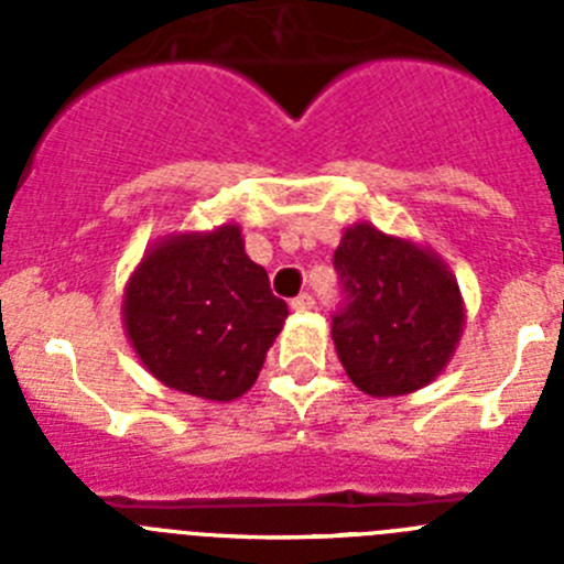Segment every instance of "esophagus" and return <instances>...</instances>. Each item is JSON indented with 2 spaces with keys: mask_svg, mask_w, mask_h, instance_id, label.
Returning <instances> with one entry per match:
<instances>
[{
  "mask_svg": "<svg viewBox=\"0 0 564 564\" xmlns=\"http://www.w3.org/2000/svg\"><path fill=\"white\" fill-rule=\"evenodd\" d=\"M291 307H293V311H296V313H307V311H313V307H316V302H313L311 293H302V296L293 299Z\"/></svg>",
  "mask_w": 564,
  "mask_h": 564,
  "instance_id": "esophagus-1",
  "label": "esophagus"
}]
</instances>
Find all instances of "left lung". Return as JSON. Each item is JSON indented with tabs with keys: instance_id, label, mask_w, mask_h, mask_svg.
Segmentation results:
<instances>
[{
	"instance_id": "obj_1",
	"label": "left lung",
	"mask_w": 564,
	"mask_h": 564,
	"mask_svg": "<svg viewBox=\"0 0 564 564\" xmlns=\"http://www.w3.org/2000/svg\"><path fill=\"white\" fill-rule=\"evenodd\" d=\"M333 265L344 291L333 344L358 390L395 398L435 381L466 327V302L452 268L430 246L372 223L344 228Z\"/></svg>"
}]
</instances>
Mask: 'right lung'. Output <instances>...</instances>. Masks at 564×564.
I'll use <instances>...</instances> for the list:
<instances>
[{
  "label": "right lung",
  "instance_id": "obj_1",
  "mask_svg": "<svg viewBox=\"0 0 564 564\" xmlns=\"http://www.w3.org/2000/svg\"><path fill=\"white\" fill-rule=\"evenodd\" d=\"M123 330L166 387L228 403L259 378L288 305L246 253L237 223L166 234L143 251L123 288Z\"/></svg>",
  "mask_w": 564,
  "mask_h": 564
}]
</instances>
